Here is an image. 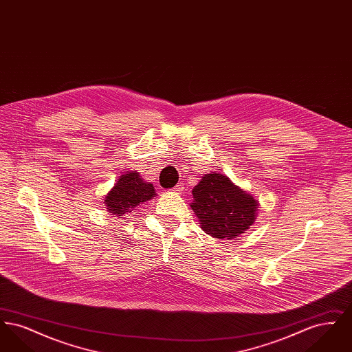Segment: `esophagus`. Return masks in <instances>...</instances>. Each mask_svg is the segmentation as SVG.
<instances>
[{"instance_id": "1", "label": "esophagus", "mask_w": 352, "mask_h": 352, "mask_svg": "<svg viewBox=\"0 0 352 352\" xmlns=\"http://www.w3.org/2000/svg\"><path fill=\"white\" fill-rule=\"evenodd\" d=\"M171 191H173V192H175V194H182V191H184V184H177Z\"/></svg>"}]
</instances>
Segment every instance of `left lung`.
I'll return each mask as SVG.
<instances>
[{
    "instance_id": "left-lung-1",
    "label": "left lung",
    "mask_w": 352,
    "mask_h": 352,
    "mask_svg": "<svg viewBox=\"0 0 352 352\" xmlns=\"http://www.w3.org/2000/svg\"><path fill=\"white\" fill-rule=\"evenodd\" d=\"M190 204L201 228L217 239L232 240L250 230L256 220L258 201L220 173L201 177L192 188Z\"/></svg>"
}]
</instances>
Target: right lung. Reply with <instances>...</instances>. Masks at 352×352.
<instances>
[{"label": "right lung", "mask_w": 352, "mask_h": 352, "mask_svg": "<svg viewBox=\"0 0 352 352\" xmlns=\"http://www.w3.org/2000/svg\"><path fill=\"white\" fill-rule=\"evenodd\" d=\"M157 195L154 186L142 179L138 171H125L104 197V206L115 218L128 217L134 208Z\"/></svg>", "instance_id": "add662e5"}]
</instances>
